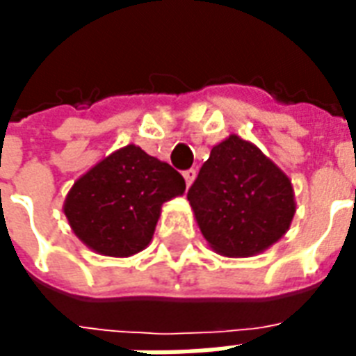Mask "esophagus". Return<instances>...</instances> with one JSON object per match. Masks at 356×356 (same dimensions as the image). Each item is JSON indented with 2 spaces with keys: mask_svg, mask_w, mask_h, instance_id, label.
<instances>
[{
  "mask_svg": "<svg viewBox=\"0 0 356 356\" xmlns=\"http://www.w3.org/2000/svg\"><path fill=\"white\" fill-rule=\"evenodd\" d=\"M183 177H185L186 181V186H191L194 179H196V170H186L185 173H183Z\"/></svg>",
  "mask_w": 356,
  "mask_h": 356,
  "instance_id": "esophagus-1",
  "label": "esophagus"
}]
</instances>
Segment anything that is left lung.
<instances>
[{
	"mask_svg": "<svg viewBox=\"0 0 356 356\" xmlns=\"http://www.w3.org/2000/svg\"><path fill=\"white\" fill-rule=\"evenodd\" d=\"M186 198L208 246L225 257L261 254L296 216L291 179L234 133L211 148Z\"/></svg>",
	"mask_w": 356,
	"mask_h": 356,
	"instance_id": "1",
	"label": "left lung"
}]
</instances>
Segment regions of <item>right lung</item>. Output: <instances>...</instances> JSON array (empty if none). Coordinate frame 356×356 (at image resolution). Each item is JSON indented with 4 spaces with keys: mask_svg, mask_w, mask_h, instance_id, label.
Masks as SVG:
<instances>
[{
    "mask_svg": "<svg viewBox=\"0 0 356 356\" xmlns=\"http://www.w3.org/2000/svg\"><path fill=\"white\" fill-rule=\"evenodd\" d=\"M185 188L183 175L170 163L127 145L74 181L63 211L95 254L129 257L150 244L162 206Z\"/></svg>",
    "mask_w": 356,
    "mask_h": 356,
    "instance_id": "add662e5",
    "label": "right lung"
}]
</instances>
